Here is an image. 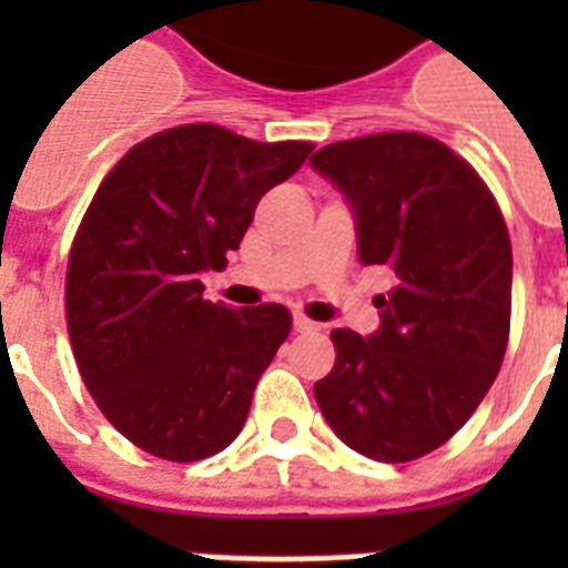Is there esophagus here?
Here are the masks:
<instances>
[{
  "label": "esophagus",
  "mask_w": 568,
  "mask_h": 568,
  "mask_svg": "<svg viewBox=\"0 0 568 568\" xmlns=\"http://www.w3.org/2000/svg\"><path fill=\"white\" fill-rule=\"evenodd\" d=\"M294 329H297V333H312V329H318V324L297 312V315H294Z\"/></svg>",
  "instance_id": "34e87169"
}]
</instances>
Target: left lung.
Masks as SVG:
<instances>
[{"mask_svg":"<svg viewBox=\"0 0 568 568\" xmlns=\"http://www.w3.org/2000/svg\"><path fill=\"white\" fill-rule=\"evenodd\" d=\"M351 205L363 265H386L379 327L333 329L336 365L315 400L347 448L409 463L471 418L510 336L513 250L493 194L445 144L415 132L338 141L312 155Z\"/></svg>","mask_w":568,"mask_h":568,"instance_id":"8db88e82","label":"left lung"}]
</instances>
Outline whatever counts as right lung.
<instances>
[{"label":"right lung","mask_w":568,"mask_h":568,"mask_svg":"<svg viewBox=\"0 0 568 568\" xmlns=\"http://www.w3.org/2000/svg\"><path fill=\"white\" fill-rule=\"evenodd\" d=\"M310 153L189 123L132 146L93 194L67 262V329L102 415L146 454L205 459L247 422L292 312L203 301L200 276Z\"/></svg>","instance_id":"right-lung-1"}]
</instances>
